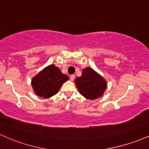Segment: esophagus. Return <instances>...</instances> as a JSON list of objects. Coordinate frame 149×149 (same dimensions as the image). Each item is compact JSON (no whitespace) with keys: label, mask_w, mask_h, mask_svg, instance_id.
<instances>
[{"label":"esophagus","mask_w":149,"mask_h":149,"mask_svg":"<svg viewBox=\"0 0 149 149\" xmlns=\"http://www.w3.org/2000/svg\"><path fill=\"white\" fill-rule=\"evenodd\" d=\"M75 78V75H71V76H70V80H71V81H73V80H74Z\"/></svg>","instance_id":"34e87169"}]
</instances>
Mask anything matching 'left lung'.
<instances>
[{"mask_svg":"<svg viewBox=\"0 0 149 149\" xmlns=\"http://www.w3.org/2000/svg\"><path fill=\"white\" fill-rule=\"evenodd\" d=\"M75 84L80 95L92 100L102 97L107 87V80L90 67L83 69L81 76L75 79Z\"/></svg>","mask_w":149,"mask_h":149,"instance_id":"obj_1","label":"left lung"}]
</instances>
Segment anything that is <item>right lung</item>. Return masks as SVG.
Segmentation results:
<instances>
[{"label":"right lung","instance_id":"add662e5","mask_svg":"<svg viewBox=\"0 0 149 149\" xmlns=\"http://www.w3.org/2000/svg\"><path fill=\"white\" fill-rule=\"evenodd\" d=\"M69 79L59 68L50 64L32 78L31 85L36 95L46 99L56 95L63 83Z\"/></svg>","mask_w":149,"mask_h":149}]
</instances>
